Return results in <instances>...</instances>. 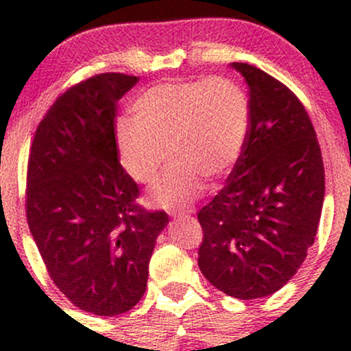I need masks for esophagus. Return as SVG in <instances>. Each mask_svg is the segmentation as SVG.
Listing matches in <instances>:
<instances>
[{"label":"esophagus","mask_w":351,"mask_h":351,"mask_svg":"<svg viewBox=\"0 0 351 351\" xmlns=\"http://www.w3.org/2000/svg\"><path fill=\"white\" fill-rule=\"evenodd\" d=\"M195 215V208H183V209H173L171 211V216L175 217H186V216H191Z\"/></svg>","instance_id":"obj_1"}]
</instances>
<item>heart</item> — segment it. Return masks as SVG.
Returning <instances> with one entry per match:
<instances>
[{
    "label": "heart",
    "mask_w": 351,
    "mask_h": 351,
    "mask_svg": "<svg viewBox=\"0 0 351 351\" xmlns=\"http://www.w3.org/2000/svg\"><path fill=\"white\" fill-rule=\"evenodd\" d=\"M130 108L134 120L117 125L120 163L135 181L152 183L170 152L175 163L152 191L163 206L186 204L199 195L203 178L228 175L251 132L249 95L221 75L155 84Z\"/></svg>",
    "instance_id": "heart-1"
}]
</instances>
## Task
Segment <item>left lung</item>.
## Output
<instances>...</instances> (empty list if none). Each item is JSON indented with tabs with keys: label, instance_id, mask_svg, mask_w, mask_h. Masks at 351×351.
I'll use <instances>...</instances> for the list:
<instances>
[{
	"label": "left lung",
	"instance_id": "obj_1",
	"mask_svg": "<svg viewBox=\"0 0 351 351\" xmlns=\"http://www.w3.org/2000/svg\"><path fill=\"white\" fill-rule=\"evenodd\" d=\"M251 132L224 188L198 213L203 276L241 300L284 287L313 244L325 195L320 145L299 97L245 62Z\"/></svg>",
	"mask_w": 351,
	"mask_h": 351
}]
</instances>
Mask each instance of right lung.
I'll return each mask as SVG.
<instances>
[{"mask_svg":"<svg viewBox=\"0 0 351 351\" xmlns=\"http://www.w3.org/2000/svg\"><path fill=\"white\" fill-rule=\"evenodd\" d=\"M138 77L92 75L60 94L34 132L26 217L47 274L75 307L127 312L147 289L163 209L136 203L138 184L119 162L117 100Z\"/></svg>","mask_w":351,"mask_h":351,"instance_id":"add662e5","label":"right lung"}]
</instances>
